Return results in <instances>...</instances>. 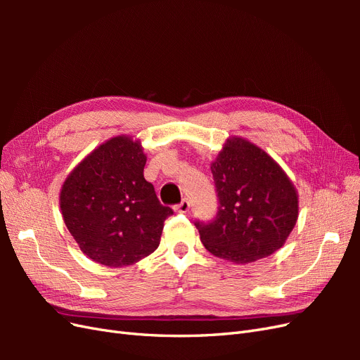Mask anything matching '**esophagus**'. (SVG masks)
<instances>
[{
    "mask_svg": "<svg viewBox=\"0 0 360 360\" xmlns=\"http://www.w3.org/2000/svg\"><path fill=\"white\" fill-rule=\"evenodd\" d=\"M189 209H191V202L186 198L181 200L177 205H174V210H176L177 213H188Z\"/></svg>",
    "mask_w": 360,
    "mask_h": 360,
    "instance_id": "34e87169",
    "label": "esophagus"
}]
</instances>
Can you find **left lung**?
I'll use <instances>...</instances> for the list:
<instances>
[{
    "label": "left lung",
    "instance_id": "8db88e82",
    "mask_svg": "<svg viewBox=\"0 0 360 360\" xmlns=\"http://www.w3.org/2000/svg\"><path fill=\"white\" fill-rule=\"evenodd\" d=\"M217 213L195 221L210 254L237 264L269 257L285 243L297 221V192L266 151L233 138L212 163Z\"/></svg>",
    "mask_w": 360,
    "mask_h": 360
}]
</instances>
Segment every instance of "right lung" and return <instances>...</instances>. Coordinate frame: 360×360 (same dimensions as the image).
<instances>
[{"mask_svg": "<svg viewBox=\"0 0 360 360\" xmlns=\"http://www.w3.org/2000/svg\"><path fill=\"white\" fill-rule=\"evenodd\" d=\"M146 162L138 141L117 136L86 156L63 184L64 222L96 263L130 266L159 246L163 222L174 212L144 179Z\"/></svg>", "mask_w": 360, "mask_h": 360, "instance_id": "obj_1", "label": "right lung"}]
</instances>
